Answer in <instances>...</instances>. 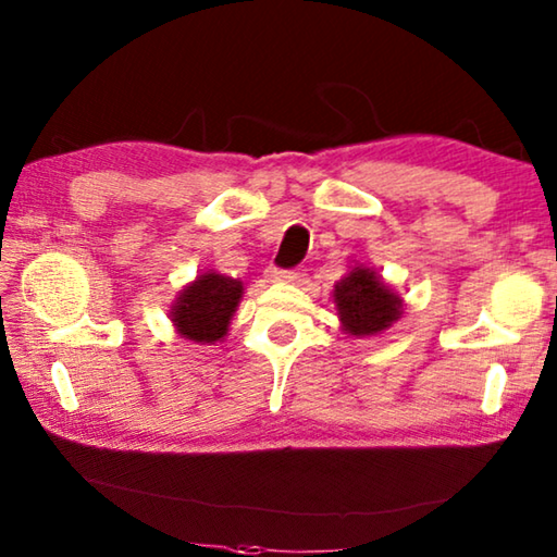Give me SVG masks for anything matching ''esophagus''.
<instances>
[{
    "label": "esophagus",
    "mask_w": 557,
    "mask_h": 557,
    "mask_svg": "<svg viewBox=\"0 0 557 557\" xmlns=\"http://www.w3.org/2000/svg\"><path fill=\"white\" fill-rule=\"evenodd\" d=\"M268 280H270V282H300V280H302V272H300V270L270 268V270H268Z\"/></svg>",
    "instance_id": "34e87169"
}]
</instances>
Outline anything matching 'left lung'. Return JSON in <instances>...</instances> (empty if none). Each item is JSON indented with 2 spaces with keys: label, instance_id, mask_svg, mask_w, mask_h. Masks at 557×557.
I'll return each mask as SVG.
<instances>
[{
  "label": "left lung",
  "instance_id": "left-lung-1",
  "mask_svg": "<svg viewBox=\"0 0 557 557\" xmlns=\"http://www.w3.org/2000/svg\"><path fill=\"white\" fill-rule=\"evenodd\" d=\"M335 305L347 335L364 337L387 330L403 314V300L389 289L377 272L355 264L335 285Z\"/></svg>",
  "mask_w": 557,
  "mask_h": 557
}]
</instances>
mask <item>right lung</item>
Wrapping results in <instances>:
<instances>
[{"mask_svg":"<svg viewBox=\"0 0 557 557\" xmlns=\"http://www.w3.org/2000/svg\"><path fill=\"white\" fill-rule=\"evenodd\" d=\"M239 300H243V282L210 270L182 289L170 318L177 335L193 343L214 345L218 339H225Z\"/></svg>","mask_w":557,"mask_h":557,"instance_id":"1","label":"right lung"}]
</instances>
